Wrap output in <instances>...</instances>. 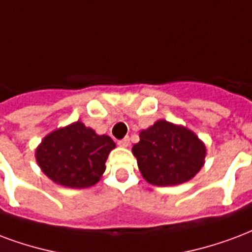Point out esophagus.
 <instances>
[{
	"instance_id": "34e87169",
	"label": "esophagus",
	"mask_w": 252,
	"mask_h": 252,
	"mask_svg": "<svg viewBox=\"0 0 252 252\" xmlns=\"http://www.w3.org/2000/svg\"><path fill=\"white\" fill-rule=\"evenodd\" d=\"M117 144L121 145V147H128V145H129V137H128V136H126L124 139L119 140V143H117Z\"/></svg>"
}]
</instances>
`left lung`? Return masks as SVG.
Masks as SVG:
<instances>
[{"mask_svg":"<svg viewBox=\"0 0 252 252\" xmlns=\"http://www.w3.org/2000/svg\"><path fill=\"white\" fill-rule=\"evenodd\" d=\"M132 152L143 178L165 187L192 179L203 167L206 147L187 128L159 120L140 132V141Z\"/></svg>","mask_w":252,"mask_h":252,"instance_id":"left-lung-1","label":"left lung"}]
</instances>
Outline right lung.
Listing matches in <instances>:
<instances>
[{
  "instance_id": "1",
  "label": "right lung",
  "mask_w": 252,
  "mask_h": 252,
  "mask_svg": "<svg viewBox=\"0 0 252 252\" xmlns=\"http://www.w3.org/2000/svg\"><path fill=\"white\" fill-rule=\"evenodd\" d=\"M115 147L109 136L96 135L77 121L46 136L37 148L36 159L42 172L55 183L85 188L100 180L108 155Z\"/></svg>"
}]
</instances>
